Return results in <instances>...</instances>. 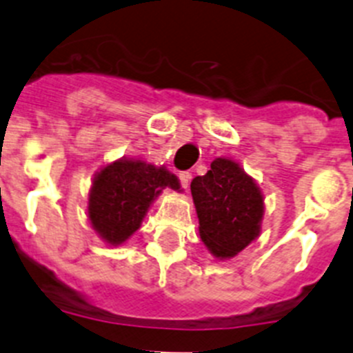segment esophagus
I'll return each instance as SVG.
<instances>
[{
	"instance_id": "esophagus-1",
	"label": "esophagus",
	"mask_w": 353,
	"mask_h": 353,
	"mask_svg": "<svg viewBox=\"0 0 353 353\" xmlns=\"http://www.w3.org/2000/svg\"><path fill=\"white\" fill-rule=\"evenodd\" d=\"M179 181H181V186H183L184 190H188V186H190V181H192V174L181 172L179 174Z\"/></svg>"
}]
</instances>
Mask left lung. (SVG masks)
<instances>
[{
  "instance_id": "left-lung-1",
  "label": "left lung",
  "mask_w": 353,
  "mask_h": 353,
  "mask_svg": "<svg viewBox=\"0 0 353 353\" xmlns=\"http://www.w3.org/2000/svg\"><path fill=\"white\" fill-rule=\"evenodd\" d=\"M199 233L219 261L235 258L261 235L265 196L240 161L219 157L205 176L192 181Z\"/></svg>"
}]
</instances>
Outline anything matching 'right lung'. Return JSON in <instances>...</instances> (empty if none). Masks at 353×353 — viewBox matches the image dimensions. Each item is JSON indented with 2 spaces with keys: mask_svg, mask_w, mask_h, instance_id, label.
<instances>
[{
  "mask_svg": "<svg viewBox=\"0 0 353 353\" xmlns=\"http://www.w3.org/2000/svg\"><path fill=\"white\" fill-rule=\"evenodd\" d=\"M165 188L183 193L177 176L165 165H154L139 157L110 161L92 179L88 221L106 245H123L141 228L150 207Z\"/></svg>",
  "mask_w": 353,
  "mask_h": 353,
  "instance_id": "right-lung-1",
  "label": "right lung"
}]
</instances>
